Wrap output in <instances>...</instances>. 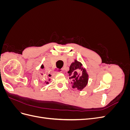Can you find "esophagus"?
<instances>
[{"label":"esophagus","instance_id":"1","mask_svg":"<svg viewBox=\"0 0 130 130\" xmlns=\"http://www.w3.org/2000/svg\"><path fill=\"white\" fill-rule=\"evenodd\" d=\"M61 72H62V71H61V70H56V71L55 72L56 74H58V73H61Z\"/></svg>","mask_w":130,"mask_h":130}]
</instances>
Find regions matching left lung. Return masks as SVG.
<instances>
[{
	"instance_id": "8db88e82",
	"label": "left lung",
	"mask_w": 130,
	"mask_h": 130,
	"mask_svg": "<svg viewBox=\"0 0 130 130\" xmlns=\"http://www.w3.org/2000/svg\"><path fill=\"white\" fill-rule=\"evenodd\" d=\"M82 66L80 62L75 60L70 65L68 72L69 79L73 81V88H76L80 90L83 89L87 85L88 77L85 69L82 68Z\"/></svg>"
}]
</instances>
